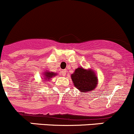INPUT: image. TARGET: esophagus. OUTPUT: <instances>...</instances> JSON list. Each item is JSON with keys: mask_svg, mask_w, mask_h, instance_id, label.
Returning a JSON list of instances; mask_svg holds the SVG:
<instances>
[{"mask_svg": "<svg viewBox=\"0 0 134 134\" xmlns=\"http://www.w3.org/2000/svg\"><path fill=\"white\" fill-rule=\"evenodd\" d=\"M60 74H61V75H63V76H65L66 74V70H61V71H60Z\"/></svg>", "mask_w": 134, "mask_h": 134, "instance_id": "34e87169", "label": "esophagus"}]
</instances>
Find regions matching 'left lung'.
<instances>
[{
	"instance_id": "left-lung-1",
	"label": "left lung",
	"mask_w": 134,
	"mask_h": 134,
	"mask_svg": "<svg viewBox=\"0 0 134 134\" xmlns=\"http://www.w3.org/2000/svg\"><path fill=\"white\" fill-rule=\"evenodd\" d=\"M71 78L74 86L81 92H87L95 89L98 84V78L92 70H86L82 67L75 69Z\"/></svg>"
}]
</instances>
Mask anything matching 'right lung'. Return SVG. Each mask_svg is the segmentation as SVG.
I'll list each match as a JSON object with an SVG mask.
<instances>
[{"label":"right lung","mask_w":134,"mask_h":134,"mask_svg":"<svg viewBox=\"0 0 134 134\" xmlns=\"http://www.w3.org/2000/svg\"><path fill=\"white\" fill-rule=\"evenodd\" d=\"M44 74V76L45 77H43L45 79V80H46V79H47V80H49V79H51V78H52L53 77L55 76V75H57V74L56 73H53V72H49V71H46L45 73H43Z\"/></svg>","instance_id":"obj_1"}]
</instances>
